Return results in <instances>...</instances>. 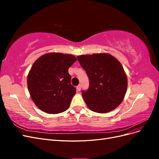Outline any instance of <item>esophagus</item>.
<instances>
[{
  "instance_id": "1",
  "label": "esophagus",
  "mask_w": 159,
  "mask_h": 159,
  "mask_svg": "<svg viewBox=\"0 0 159 159\" xmlns=\"http://www.w3.org/2000/svg\"><path fill=\"white\" fill-rule=\"evenodd\" d=\"M77 91H81V85H78V86H77Z\"/></svg>"
}]
</instances>
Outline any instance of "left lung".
Returning a JSON list of instances; mask_svg holds the SVG:
<instances>
[{"instance_id":"obj_1","label":"left lung","mask_w":159,"mask_h":159,"mask_svg":"<svg viewBox=\"0 0 159 159\" xmlns=\"http://www.w3.org/2000/svg\"><path fill=\"white\" fill-rule=\"evenodd\" d=\"M89 80L82 97L94 112L108 113L121 104L127 88V78L117 59L106 53L77 57Z\"/></svg>"}]
</instances>
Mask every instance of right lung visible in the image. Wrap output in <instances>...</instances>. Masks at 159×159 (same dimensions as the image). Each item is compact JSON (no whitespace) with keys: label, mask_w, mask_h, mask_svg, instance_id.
Instances as JSON below:
<instances>
[{"label":"right lung","mask_w":159,"mask_h":159,"mask_svg":"<svg viewBox=\"0 0 159 159\" xmlns=\"http://www.w3.org/2000/svg\"><path fill=\"white\" fill-rule=\"evenodd\" d=\"M77 60L71 54L50 52L33 64L27 85L30 97L44 112L57 114L68 109L75 88L70 84L68 69Z\"/></svg>","instance_id":"add662e5"}]
</instances>
